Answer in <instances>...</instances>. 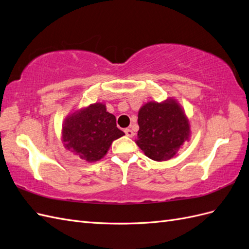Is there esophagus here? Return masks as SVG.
Wrapping results in <instances>:
<instances>
[{"label":"esophagus","instance_id":"1","mask_svg":"<svg viewBox=\"0 0 249 249\" xmlns=\"http://www.w3.org/2000/svg\"><path fill=\"white\" fill-rule=\"evenodd\" d=\"M124 133H125V135H126L127 137H131V138L134 137V135H135V133L131 129H125Z\"/></svg>","mask_w":249,"mask_h":249}]
</instances>
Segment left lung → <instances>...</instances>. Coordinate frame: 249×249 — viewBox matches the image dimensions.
I'll return each instance as SVG.
<instances>
[{
  "label": "left lung",
  "instance_id": "obj_1",
  "mask_svg": "<svg viewBox=\"0 0 249 249\" xmlns=\"http://www.w3.org/2000/svg\"><path fill=\"white\" fill-rule=\"evenodd\" d=\"M137 145L154 161H166L177 156L190 137V124L176 100L148 102L138 112Z\"/></svg>",
  "mask_w": 249,
  "mask_h": 249
}]
</instances>
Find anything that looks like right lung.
I'll use <instances>...</instances> for the list:
<instances>
[{
  "mask_svg": "<svg viewBox=\"0 0 249 249\" xmlns=\"http://www.w3.org/2000/svg\"><path fill=\"white\" fill-rule=\"evenodd\" d=\"M124 133L116 126L115 116L106 105L95 103L67 116L62 127L64 147L87 162L101 160L112 142Z\"/></svg>",
  "mask_w": 249,
  "mask_h": 249,
  "instance_id": "obj_1",
  "label": "right lung"
}]
</instances>
